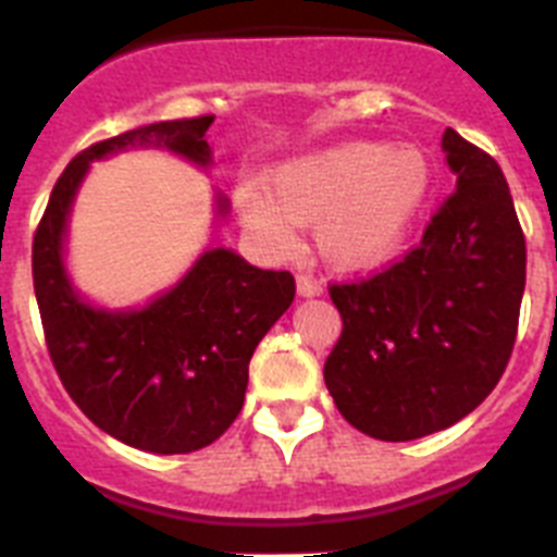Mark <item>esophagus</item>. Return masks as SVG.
<instances>
[{
	"mask_svg": "<svg viewBox=\"0 0 557 557\" xmlns=\"http://www.w3.org/2000/svg\"><path fill=\"white\" fill-rule=\"evenodd\" d=\"M320 292H323V288H320L318 280L309 277V274H297V294H300V297H318Z\"/></svg>",
	"mask_w": 557,
	"mask_h": 557,
	"instance_id": "1",
	"label": "esophagus"
}]
</instances>
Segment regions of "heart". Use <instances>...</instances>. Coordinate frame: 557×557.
I'll return each instance as SVG.
<instances>
[{
  "label": "heart",
  "instance_id": "1",
  "mask_svg": "<svg viewBox=\"0 0 557 557\" xmlns=\"http://www.w3.org/2000/svg\"><path fill=\"white\" fill-rule=\"evenodd\" d=\"M432 188V165L418 146L351 139L283 162L257 185L234 191L237 214L260 243L288 255L297 225L318 223V248L341 271L377 269L409 234Z\"/></svg>",
  "mask_w": 557,
  "mask_h": 557
}]
</instances>
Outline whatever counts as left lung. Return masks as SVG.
<instances>
[{
	"mask_svg": "<svg viewBox=\"0 0 557 557\" xmlns=\"http://www.w3.org/2000/svg\"><path fill=\"white\" fill-rule=\"evenodd\" d=\"M455 194L392 269L332 286L343 334L323 377L351 426L418 441L486 400L512 355L527 243L500 165L443 131Z\"/></svg>",
	"mask_w": 557,
	"mask_h": 557,
	"instance_id": "1",
	"label": "left lung"
}]
</instances>
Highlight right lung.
<instances>
[{
  "label": "right lung",
  "mask_w": 557,
  "mask_h": 557,
  "mask_svg": "<svg viewBox=\"0 0 557 557\" xmlns=\"http://www.w3.org/2000/svg\"><path fill=\"white\" fill-rule=\"evenodd\" d=\"M211 122H151L76 153L34 237V292L59 381L102 432L153 455L197 451L232 426L246 400L248 360L292 306L294 277L208 246L146 306L106 309L85 300L67 274V220L90 162L160 148L208 169ZM214 208L228 216L223 194H214Z\"/></svg>",
  "instance_id": "add662e5"
}]
</instances>
